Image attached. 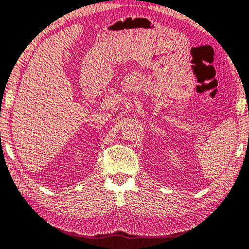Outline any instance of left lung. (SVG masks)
Masks as SVG:
<instances>
[{
	"label": "left lung",
	"mask_w": 249,
	"mask_h": 249,
	"mask_svg": "<svg viewBox=\"0 0 249 249\" xmlns=\"http://www.w3.org/2000/svg\"><path fill=\"white\" fill-rule=\"evenodd\" d=\"M248 116H249V112H248Z\"/></svg>",
	"instance_id": "obj_1"
}]
</instances>
